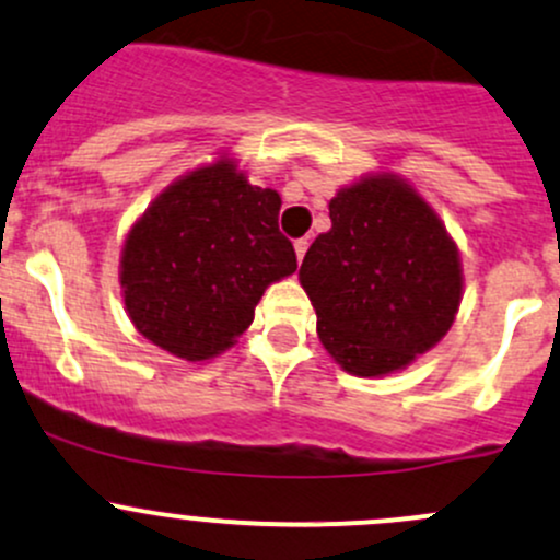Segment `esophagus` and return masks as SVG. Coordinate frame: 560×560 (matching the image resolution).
<instances>
[{"label":"esophagus","instance_id":"esophagus-1","mask_svg":"<svg viewBox=\"0 0 560 560\" xmlns=\"http://www.w3.org/2000/svg\"><path fill=\"white\" fill-rule=\"evenodd\" d=\"M305 252H308V238H298V241H295V255H298V262L303 260Z\"/></svg>","mask_w":560,"mask_h":560}]
</instances>
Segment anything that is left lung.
Here are the masks:
<instances>
[{"instance_id":"obj_1","label":"left lung","mask_w":560,"mask_h":560,"mask_svg":"<svg viewBox=\"0 0 560 560\" xmlns=\"http://www.w3.org/2000/svg\"><path fill=\"white\" fill-rule=\"evenodd\" d=\"M329 220L298 273L322 346L359 378L405 370L456 322L464 295L456 241L427 198L392 172L340 187Z\"/></svg>"}]
</instances>
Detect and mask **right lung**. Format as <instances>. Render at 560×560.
Returning <instances> with one entry per match:
<instances>
[{"instance_id": "add662e5", "label": "right lung", "mask_w": 560, "mask_h": 560, "mask_svg": "<svg viewBox=\"0 0 560 560\" xmlns=\"http://www.w3.org/2000/svg\"><path fill=\"white\" fill-rule=\"evenodd\" d=\"M281 196L249 185L231 152L174 179L128 231L120 295L150 343L185 362L235 346L262 292L298 270Z\"/></svg>"}]
</instances>
